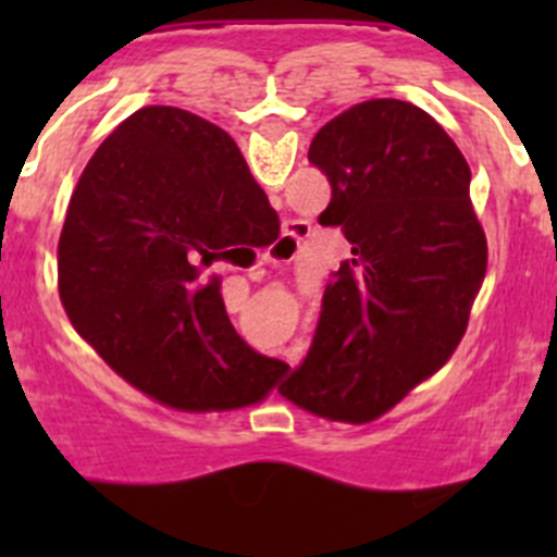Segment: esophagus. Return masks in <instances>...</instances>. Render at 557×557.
Instances as JSON below:
<instances>
[{
	"instance_id": "esophagus-1",
	"label": "esophagus",
	"mask_w": 557,
	"mask_h": 557,
	"mask_svg": "<svg viewBox=\"0 0 557 557\" xmlns=\"http://www.w3.org/2000/svg\"><path fill=\"white\" fill-rule=\"evenodd\" d=\"M304 234H307V225L298 223V220H293V223H287V228H284L282 239H278V245L273 248V253H270V259H282V256H293L295 248H298V243L304 239Z\"/></svg>"
}]
</instances>
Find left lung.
I'll return each mask as SVG.
<instances>
[{
    "instance_id": "8db88e82",
    "label": "left lung",
    "mask_w": 557,
    "mask_h": 557,
    "mask_svg": "<svg viewBox=\"0 0 557 557\" xmlns=\"http://www.w3.org/2000/svg\"><path fill=\"white\" fill-rule=\"evenodd\" d=\"M309 161L351 259L323 295L309 357L284 396L312 416L366 424L455 354L488 270L471 170L449 133L405 100H366L314 133Z\"/></svg>"
}]
</instances>
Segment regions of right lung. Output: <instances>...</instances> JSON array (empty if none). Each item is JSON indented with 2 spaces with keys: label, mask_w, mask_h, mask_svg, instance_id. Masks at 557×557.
Here are the masks:
<instances>
[{
  "label": "right lung",
  "mask_w": 557,
  "mask_h": 557,
  "mask_svg": "<svg viewBox=\"0 0 557 557\" xmlns=\"http://www.w3.org/2000/svg\"><path fill=\"white\" fill-rule=\"evenodd\" d=\"M275 236L278 214L223 127L141 108L72 191L58 293L75 332L136 391L186 412L239 410L287 366L234 332L211 264Z\"/></svg>",
  "instance_id": "add662e5"
}]
</instances>
